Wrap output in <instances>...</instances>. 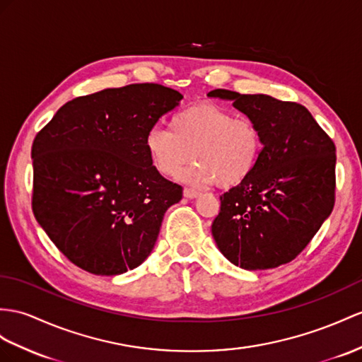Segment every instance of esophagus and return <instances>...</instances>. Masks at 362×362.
<instances>
[{
  "instance_id": "esophagus-1",
  "label": "esophagus",
  "mask_w": 362,
  "mask_h": 362,
  "mask_svg": "<svg viewBox=\"0 0 362 362\" xmlns=\"http://www.w3.org/2000/svg\"><path fill=\"white\" fill-rule=\"evenodd\" d=\"M183 196L187 197V199H196L199 196V192L194 191L192 188H185L183 189Z\"/></svg>"
}]
</instances>
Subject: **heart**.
<instances>
[{
    "label": "heart",
    "mask_w": 362,
    "mask_h": 362,
    "mask_svg": "<svg viewBox=\"0 0 362 362\" xmlns=\"http://www.w3.org/2000/svg\"><path fill=\"white\" fill-rule=\"evenodd\" d=\"M144 145L153 168L165 177H175L192 159L196 163L183 180L233 188L254 173L263 137L252 119L235 117L225 107L202 102L174 113L170 129L159 125L148 129Z\"/></svg>",
    "instance_id": "b5f03b06"
}]
</instances>
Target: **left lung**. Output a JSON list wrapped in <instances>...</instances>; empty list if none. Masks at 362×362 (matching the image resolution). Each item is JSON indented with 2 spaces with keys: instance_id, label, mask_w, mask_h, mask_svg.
Instances as JSON below:
<instances>
[{
  "instance_id": "left-lung-1",
  "label": "left lung",
  "mask_w": 362,
  "mask_h": 362,
  "mask_svg": "<svg viewBox=\"0 0 362 362\" xmlns=\"http://www.w3.org/2000/svg\"><path fill=\"white\" fill-rule=\"evenodd\" d=\"M208 96L233 100L263 137L254 173L220 196L212 237L220 252L243 269L263 271L289 263L309 245L335 205V144L296 102L223 88Z\"/></svg>"
}]
</instances>
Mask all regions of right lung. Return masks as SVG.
<instances>
[{"label": "right lung", "instance_id": "obj_1", "mask_svg": "<svg viewBox=\"0 0 362 362\" xmlns=\"http://www.w3.org/2000/svg\"><path fill=\"white\" fill-rule=\"evenodd\" d=\"M183 96L132 84L62 105L32 146V209L69 260L95 275H119L150 255L182 187L148 159L145 134Z\"/></svg>", "mask_w": 362, "mask_h": 362}]
</instances>
